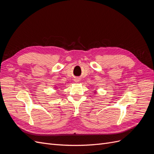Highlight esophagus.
Returning a JSON list of instances; mask_svg holds the SVG:
<instances>
[{
	"mask_svg": "<svg viewBox=\"0 0 154 154\" xmlns=\"http://www.w3.org/2000/svg\"><path fill=\"white\" fill-rule=\"evenodd\" d=\"M75 81L76 82H78V80H77V79H76V80H75Z\"/></svg>",
	"mask_w": 154,
	"mask_h": 154,
	"instance_id": "1",
	"label": "esophagus"
}]
</instances>
